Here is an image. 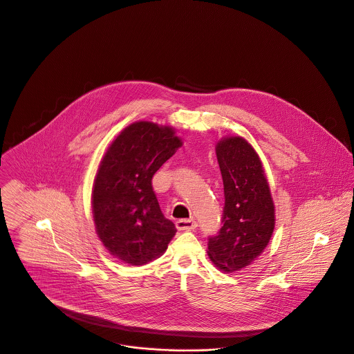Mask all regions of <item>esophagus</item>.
Masks as SVG:
<instances>
[{
  "mask_svg": "<svg viewBox=\"0 0 354 354\" xmlns=\"http://www.w3.org/2000/svg\"><path fill=\"white\" fill-rule=\"evenodd\" d=\"M198 226L195 219H178L176 221V227L179 230H194Z\"/></svg>",
  "mask_w": 354,
  "mask_h": 354,
  "instance_id": "1",
  "label": "esophagus"
}]
</instances>
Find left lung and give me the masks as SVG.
Wrapping results in <instances>:
<instances>
[{
	"mask_svg": "<svg viewBox=\"0 0 354 354\" xmlns=\"http://www.w3.org/2000/svg\"><path fill=\"white\" fill-rule=\"evenodd\" d=\"M225 205L222 226L209 237L207 253L219 270L233 272L249 266L270 243L274 206L261 162L241 137L217 145Z\"/></svg>",
	"mask_w": 354,
	"mask_h": 354,
	"instance_id": "left-lung-1",
	"label": "left lung"
}]
</instances>
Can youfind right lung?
Masks as SVG:
<instances>
[{"label":"right lung","instance_id":"right-lung-1","mask_svg":"<svg viewBox=\"0 0 354 354\" xmlns=\"http://www.w3.org/2000/svg\"><path fill=\"white\" fill-rule=\"evenodd\" d=\"M182 145L168 127L140 121L110 145L98 168L93 212L100 240L131 266L158 259L176 233L164 217L152 178Z\"/></svg>","mask_w":354,"mask_h":354}]
</instances>
